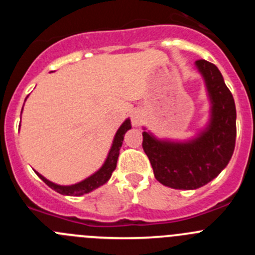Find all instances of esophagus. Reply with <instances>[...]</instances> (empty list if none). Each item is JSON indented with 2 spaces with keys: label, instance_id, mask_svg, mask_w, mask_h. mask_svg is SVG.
Wrapping results in <instances>:
<instances>
[{
  "label": "esophagus",
  "instance_id": "34e87169",
  "mask_svg": "<svg viewBox=\"0 0 255 255\" xmlns=\"http://www.w3.org/2000/svg\"><path fill=\"white\" fill-rule=\"evenodd\" d=\"M141 119H143V116H141V114L139 111H134L131 114V124L134 126H139V125H140Z\"/></svg>",
  "mask_w": 255,
  "mask_h": 255
}]
</instances>
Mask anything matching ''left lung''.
Returning <instances> with one entry per match:
<instances>
[{
  "instance_id": "obj_1",
  "label": "left lung",
  "mask_w": 255,
  "mask_h": 255,
  "mask_svg": "<svg viewBox=\"0 0 255 255\" xmlns=\"http://www.w3.org/2000/svg\"><path fill=\"white\" fill-rule=\"evenodd\" d=\"M197 67L212 101L209 125L188 143L162 141L143 132V149L155 179L173 189H198L218 176L233 157L236 141V108L234 97L216 65L198 60Z\"/></svg>"
}]
</instances>
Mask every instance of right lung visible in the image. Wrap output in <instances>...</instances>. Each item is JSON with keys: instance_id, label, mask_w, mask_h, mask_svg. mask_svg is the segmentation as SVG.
<instances>
[{"instance_id": "1", "label": "right lung", "mask_w": 255, "mask_h": 255, "mask_svg": "<svg viewBox=\"0 0 255 255\" xmlns=\"http://www.w3.org/2000/svg\"><path fill=\"white\" fill-rule=\"evenodd\" d=\"M129 129H131V124H130V120H126L125 123L120 126V129L117 130L116 135H115L111 150H110V153H108V157L107 159H106L105 164H103L102 167L97 171L96 173H93V175L88 177V179L83 180L82 182H78V184H75V185L61 186V185H57V184H53V182L48 181L46 177H43L38 172L37 175L40 177V179L43 180L44 182H46L49 188L53 189V190L57 191V193H60V194L62 195H73V197H79V195L87 194V193L94 190V189H97L98 186L106 184V182L108 181V179L111 177L112 172H114L115 168H116L117 158H119L120 148L121 145H123L124 135H125V132Z\"/></svg>"}]
</instances>
